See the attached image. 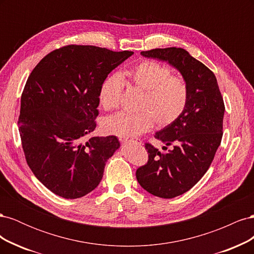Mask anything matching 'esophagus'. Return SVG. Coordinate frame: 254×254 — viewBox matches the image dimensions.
Wrapping results in <instances>:
<instances>
[{
	"mask_svg": "<svg viewBox=\"0 0 254 254\" xmlns=\"http://www.w3.org/2000/svg\"><path fill=\"white\" fill-rule=\"evenodd\" d=\"M122 141L124 143H130V144H135V145H141L142 144V141L139 140V139H128V137H125V139H122Z\"/></svg>",
	"mask_w": 254,
	"mask_h": 254,
	"instance_id": "esophagus-1",
	"label": "esophagus"
}]
</instances>
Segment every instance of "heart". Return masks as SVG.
I'll list each match as a JSON object with an SVG mask.
<instances>
[{
    "mask_svg": "<svg viewBox=\"0 0 254 254\" xmlns=\"http://www.w3.org/2000/svg\"><path fill=\"white\" fill-rule=\"evenodd\" d=\"M168 66L155 60H144L130 70L122 73L133 86L143 90L137 109L133 113L120 112L106 118L103 129L119 136H134L148 131L156 124L165 127L178 120L186 110L189 87L180 76L172 75ZM120 75H111L102 83L99 102L105 110L119 108L123 92Z\"/></svg>",
    "mask_w": 254,
    "mask_h": 254,
    "instance_id": "b5f03b06",
    "label": "heart"
}]
</instances>
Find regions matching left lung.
Listing matches in <instances>:
<instances>
[{
  "label": "left lung",
  "mask_w": 254,
  "mask_h": 254,
  "mask_svg": "<svg viewBox=\"0 0 254 254\" xmlns=\"http://www.w3.org/2000/svg\"><path fill=\"white\" fill-rule=\"evenodd\" d=\"M144 57L156 58L175 66L189 87V101L180 118L156 132L163 142L161 152L150 143L145 144L148 161L136 170L140 186L161 198H174L186 193L209 170L222 137L225 104L217 79L209 67L180 48L141 52Z\"/></svg>",
  "instance_id": "obj_1"
}]
</instances>
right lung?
I'll use <instances>...</instances> for the list:
<instances>
[{
  "mask_svg": "<svg viewBox=\"0 0 254 254\" xmlns=\"http://www.w3.org/2000/svg\"><path fill=\"white\" fill-rule=\"evenodd\" d=\"M133 52L65 45L43 57L21 96L19 132L26 162L45 188L65 199L89 194L101 182L117 136H91L99 90Z\"/></svg>",
  "mask_w": 254,
  "mask_h": 254,
  "instance_id": "right-lung-1",
  "label": "right lung"
}]
</instances>
